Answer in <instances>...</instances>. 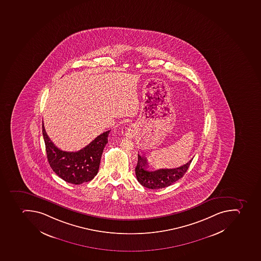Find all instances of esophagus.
<instances>
[{
	"label": "esophagus",
	"mask_w": 261,
	"mask_h": 261,
	"mask_svg": "<svg viewBox=\"0 0 261 261\" xmlns=\"http://www.w3.org/2000/svg\"><path fill=\"white\" fill-rule=\"evenodd\" d=\"M134 133H135V129H134V127H130L129 128H127V131H126V136H127V137H133V136H134Z\"/></svg>",
	"instance_id": "1"
}]
</instances>
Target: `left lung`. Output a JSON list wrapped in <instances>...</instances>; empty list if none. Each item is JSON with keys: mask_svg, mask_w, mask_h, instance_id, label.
Returning <instances> with one entry per match:
<instances>
[{"mask_svg": "<svg viewBox=\"0 0 261 261\" xmlns=\"http://www.w3.org/2000/svg\"><path fill=\"white\" fill-rule=\"evenodd\" d=\"M138 155V165L136 166L135 173L137 179L141 185L149 189H160L166 188L184 177L190 166L192 160L186 165L175 169H160L154 171H149L148 163L146 159Z\"/></svg>", "mask_w": 261, "mask_h": 261, "instance_id": "1", "label": "left lung"}]
</instances>
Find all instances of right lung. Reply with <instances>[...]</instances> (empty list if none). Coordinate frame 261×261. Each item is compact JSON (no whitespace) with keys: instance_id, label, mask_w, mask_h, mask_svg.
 I'll list each match as a JSON object with an SVG mask.
<instances>
[{"instance_id":"right-lung-1","label":"right lung","mask_w":261,"mask_h":261,"mask_svg":"<svg viewBox=\"0 0 261 261\" xmlns=\"http://www.w3.org/2000/svg\"><path fill=\"white\" fill-rule=\"evenodd\" d=\"M110 132L111 130L97 136L91 143L79 151L69 152L55 146L42 123V134L50 168L59 177L69 184L77 185L93 179L98 173L100 158L108 142Z\"/></svg>"}]
</instances>
